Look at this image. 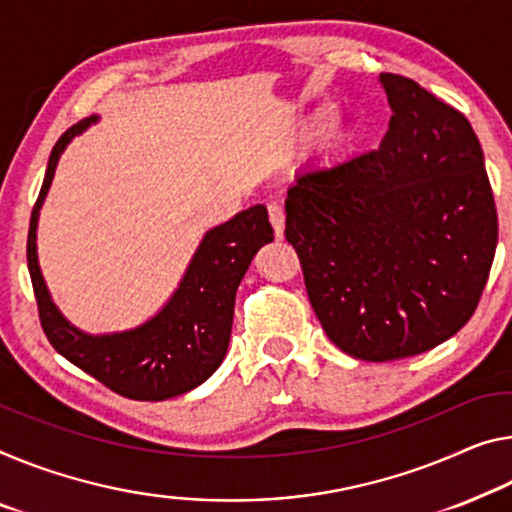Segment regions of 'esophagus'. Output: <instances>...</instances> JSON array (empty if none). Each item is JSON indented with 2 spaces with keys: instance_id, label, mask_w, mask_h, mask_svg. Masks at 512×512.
Returning <instances> with one entry per match:
<instances>
[{
  "instance_id": "34e87169",
  "label": "esophagus",
  "mask_w": 512,
  "mask_h": 512,
  "mask_svg": "<svg viewBox=\"0 0 512 512\" xmlns=\"http://www.w3.org/2000/svg\"><path fill=\"white\" fill-rule=\"evenodd\" d=\"M267 215H270V224H272L274 233H277V238H281L283 224H286V215H283V208L279 206V203H270V206H267Z\"/></svg>"
}]
</instances>
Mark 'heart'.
<instances>
[{
    "label": "heart",
    "mask_w": 512,
    "mask_h": 512,
    "mask_svg": "<svg viewBox=\"0 0 512 512\" xmlns=\"http://www.w3.org/2000/svg\"><path fill=\"white\" fill-rule=\"evenodd\" d=\"M334 119H336V112H334V109H329V107L320 109V112H318L316 116H313V128L325 130V128H329V125L334 123Z\"/></svg>",
    "instance_id": "obj_1"
}]
</instances>
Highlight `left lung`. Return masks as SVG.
Returning a JSON list of instances; mask_svg holds the SVG:
<instances>
[{"instance_id":"1","label":"left lung","mask_w":512,"mask_h":512,"mask_svg":"<svg viewBox=\"0 0 512 512\" xmlns=\"http://www.w3.org/2000/svg\"><path fill=\"white\" fill-rule=\"evenodd\" d=\"M377 151L297 174L286 240L329 341L350 357L421 355L467 325L497 249V208L471 123L410 77L380 73Z\"/></svg>"}]
</instances>
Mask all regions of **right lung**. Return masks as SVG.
<instances>
[{
  "label": "right lung",
  "instance_id": "add662e5",
  "mask_svg": "<svg viewBox=\"0 0 512 512\" xmlns=\"http://www.w3.org/2000/svg\"><path fill=\"white\" fill-rule=\"evenodd\" d=\"M98 116L68 128L52 148L45 180L31 210L27 263L38 318L52 348L107 389L132 400H167L192 391L217 371L229 350L235 290L251 258L274 240L265 206L242 210L203 235L171 300L151 320L128 332L84 334L54 306L36 254L38 212L64 148Z\"/></svg>",
  "mask_w": 512,
  "mask_h": 512
}]
</instances>
